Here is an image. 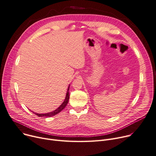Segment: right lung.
<instances>
[{"instance_id": "obj_1", "label": "right lung", "mask_w": 156, "mask_h": 156, "mask_svg": "<svg viewBox=\"0 0 156 156\" xmlns=\"http://www.w3.org/2000/svg\"><path fill=\"white\" fill-rule=\"evenodd\" d=\"M69 86L68 87V90H67V92H66V97H65V99L64 100V101L62 103V104L57 108L55 110L51 112H49V113H34V114H36V115H37L38 117H53L55 115H56V114L59 113L61 111L63 110L65 107L66 106V105L68 104V101H69Z\"/></svg>"}]
</instances>
